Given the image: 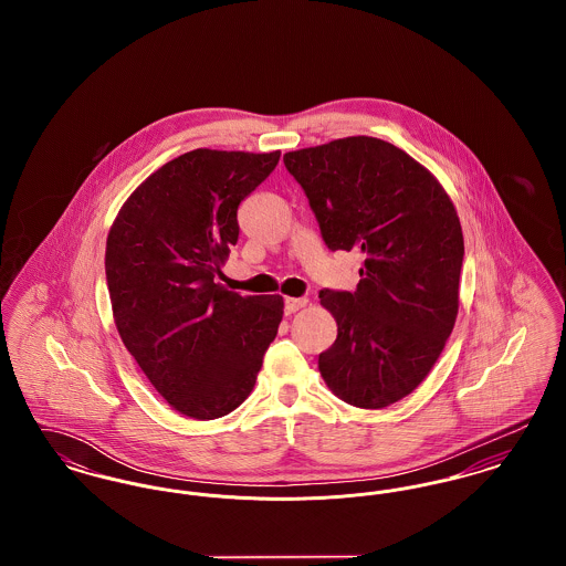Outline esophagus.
<instances>
[{
	"label": "esophagus",
	"mask_w": 566,
	"mask_h": 566,
	"mask_svg": "<svg viewBox=\"0 0 566 566\" xmlns=\"http://www.w3.org/2000/svg\"><path fill=\"white\" fill-rule=\"evenodd\" d=\"M307 305V298H303V296H286L284 298V312L286 314H295L298 312L301 307H305Z\"/></svg>",
	"instance_id": "34e87169"
}]
</instances>
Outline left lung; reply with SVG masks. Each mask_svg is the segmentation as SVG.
Masks as SVG:
<instances>
[{
  "instance_id": "left-lung-1",
  "label": "left lung",
  "mask_w": 566,
  "mask_h": 566,
  "mask_svg": "<svg viewBox=\"0 0 566 566\" xmlns=\"http://www.w3.org/2000/svg\"><path fill=\"white\" fill-rule=\"evenodd\" d=\"M331 250H360L354 293L321 291L337 323L318 356L328 390L360 409L411 395L446 348L458 316L464 240L457 208L431 171L369 135L284 155Z\"/></svg>"
}]
</instances>
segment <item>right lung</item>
Listing matches in <instances>:
<instances>
[{
  "instance_id": "1",
  "label": "right lung",
  "mask_w": 566,
  "mask_h": 566,
  "mask_svg": "<svg viewBox=\"0 0 566 566\" xmlns=\"http://www.w3.org/2000/svg\"><path fill=\"white\" fill-rule=\"evenodd\" d=\"M277 161L280 150H190L150 174L109 227L118 335L169 407L192 420L248 399L282 323V296H242L214 282L238 243V206Z\"/></svg>"
}]
</instances>
